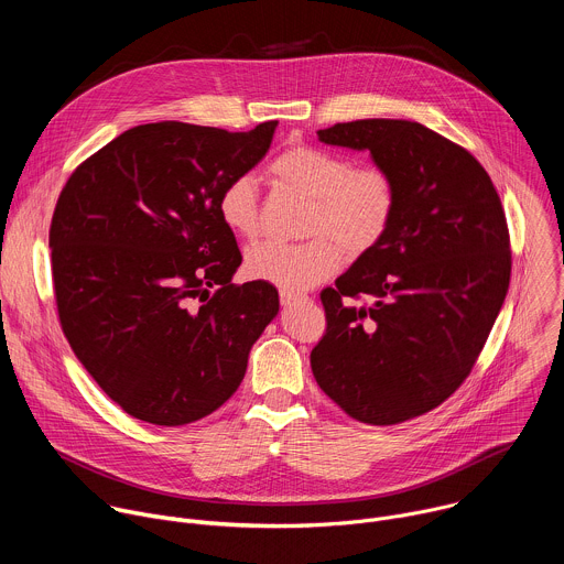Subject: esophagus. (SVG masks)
Listing matches in <instances>:
<instances>
[{
  "mask_svg": "<svg viewBox=\"0 0 564 564\" xmlns=\"http://www.w3.org/2000/svg\"><path fill=\"white\" fill-rule=\"evenodd\" d=\"M281 303L283 305H292V303H296V301H303L305 296L303 294H299V292H290V290H281Z\"/></svg>",
  "mask_w": 564,
  "mask_h": 564,
  "instance_id": "esophagus-1",
  "label": "esophagus"
}]
</instances>
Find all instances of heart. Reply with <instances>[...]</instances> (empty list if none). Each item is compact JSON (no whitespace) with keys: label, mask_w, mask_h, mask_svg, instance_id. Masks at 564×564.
I'll use <instances>...</instances> for the list:
<instances>
[{"label":"heart","mask_w":564,"mask_h":564,"mask_svg":"<svg viewBox=\"0 0 564 564\" xmlns=\"http://www.w3.org/2000/svg\"><path fill=\"white\" fill-rule=\"evenodd\" d=\"M276 185L307 200L303 243H263L246 254V274L281 290H307L333 276L348 257H364L392 225L397 187L377 165L355 167L344 153L318 147H290L270 165ZM218 218L238 238L252 240L261 229V198L250 174L234 176L218 194Z\"/></svg>","instance_id":"heart-1"}]
</instances>
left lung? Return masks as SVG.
<instances>
[{
	"label": "left lung",
	"instance_id": "left-lung-1",
	"mask_svg": "<svg viewBox=\"0 0 564 564\" xmlns=\"http://www.w3.org/2000/svg\"><path fill=\"white\" fill-rule=\"evenodd\" d=\"M368 151L397 187L379 246L321 292L328 330L316 383L350 417L390 426L424 415L468 377L511 279L500 196L459 144L411 120L370 118L316 131Z\"/></svg>",
	"mask_w": 564,
	"mask_h": 564
}]
</instances>
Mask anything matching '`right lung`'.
<instances>
[{
  "instance_id": "1",
  "label": "right lung",
  "mask_w": 564,
  "mask_h": 564,
  "mask_svg": "<svg viewBox=\"0 0 564 564\" xmlns=\"http://www.w3.org/2000/svg\"><path fill=\"white\" fill-rule=\"evenodd\" d=\"M276 124L133 127L57 198L48 248L62 330L135 420L183 426L220 409L279 314L274 285L231 283L243 257L216 209L225 183L261 163Z\"/></svg>"
}]
</instances>
